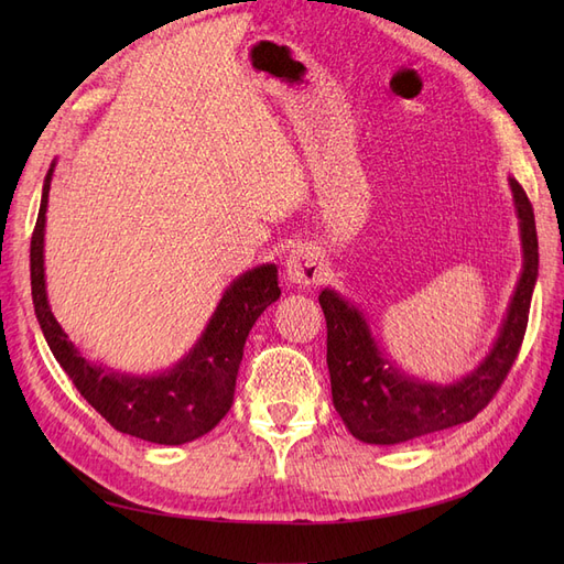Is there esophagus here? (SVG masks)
Returning <instances> with one entry per match:
<instances>
[{
  "label": "esophagus",
  "mask_w": 564,
  "mask_h": 564,
  "mask_svg": "<svg viewBox=\"0 0 564 564\" xmlns=\"http://www.w3.org/2000/svg\"><path fill=\"white\" fill-rule=\"evenodd\" d=\"M284 275L292 284L299 286H308L319 282L322 278V259L315 251V247L308 245H299L292 251H289L286 261H284Z\"/></svg>",
  "instance_id": "esophagus-1"
}]
</instances>
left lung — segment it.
<instances>
[{"mask_svg": "<svg viewBox=\"0 0 564 564\" xmlns=\"http://www.w3.org/2000/svg\"><path fill=\"white\" fill-rule=\"evenodd\" d=\"M520 226L522 272L503 324L485 360L454 383L409 377L392 365L371 336L365 313L334 289L319 305L327 319V367L332 400L346 429L367 445H402L466 423L497 395L522 346L529 303L539 278V240L534 209L522 185L508 176Z\"/></svg>", "mask_w": 564, "mask_h": 564, "instance_id": "8db88e82", "label": "left lung"}]
</instances>
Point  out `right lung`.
I'll list each match as a JSON object with an SVG mask.
<instances>
[{"instance_id":"right-lung-1","label":"right lung","mask_w":564,"mask_h":564,"mask_svg":"<svg viewBox=\"0 0 564 564\" xmlns=\"http://www.w3.org/2000/svg\"><path fill=\"white\" fill-rule=\"evenodd\" d=\"M54 169L56 162H51L42 187L37 226L30 242L32 303L51 352L73 379L82 398L119 433L155 445H185L202 437L228 414L247 336L253 322L282 294L278 286V265H256L232 280L197 344L172 369L152 377H133L96 365L67 338L51 313L46 296L44 228Z\"/></svg>"}]
</instances>
